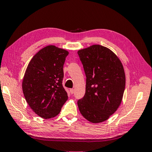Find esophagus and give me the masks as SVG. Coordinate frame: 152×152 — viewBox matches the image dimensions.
I'll return each mask as SVG.
<instances>
[{"label": "esophagus", "mask_w": 152, "mask_h": 152, "mask_svg": "<svg viewBox=\"0 0 152 152\" xmlns=\"http://www.w3.org/2000/svg\"><path fill=\"white\" fill-rule=\"evenodd\" d=\"M70 92L72 94L74 93V89H73V88H71V89H70Z\"/></svg>", "instance_id": "1"}]
</instances>
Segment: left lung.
I'll return each mask as SVG.
<instances>
[{
  "label": "left lung",
  "instance_id": "obj_1",
  "mask_svg": "<svg viewBox=\"0 0 152 152\" xmlns=\"http://www.w3.org/2000/svg\"><path fill=\"white\" fill-rule=\"evenodd\" d=\"M86 76V93L78 101L84 118L91 123L107 120L122 101L126 76L124 66L114 52L94 45L78 51Z\"/></svg>",
  "mask_w": 152,
  "mask_h": 152
}]
</instances>
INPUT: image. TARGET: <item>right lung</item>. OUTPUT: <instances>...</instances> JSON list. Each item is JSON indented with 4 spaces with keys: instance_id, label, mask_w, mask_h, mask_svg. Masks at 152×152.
Instances as JSON below:
<instances>
[{
    "instance_id": "obj_1",
    "label": "right lung",
    "mask_w": 152,
    "mask_h": 152,
    "mask_svg": "<svg viewBox=\"0 0 152 152\" xmlns=\"http://www.w3.org/2000/svg\"><path fill=\"white\" fill-rule=\"evenodd\" d=\"M68 54L56 46H45L32 57L24 73L22 83L24 98L33 112L44 119L56 116L68 100L62 80Z\"/></svg>"
}]
</instances>
